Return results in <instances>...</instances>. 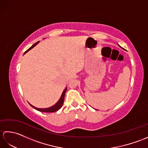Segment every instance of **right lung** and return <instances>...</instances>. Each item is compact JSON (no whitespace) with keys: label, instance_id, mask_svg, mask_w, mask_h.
Wrapping results in <instances>:
<instances>
[{"label":"right lung","instance_id":"right-lung-1","mask_svg":"<svg viewBox=\"0 0 148 148\" xmlns=\"http://www.w3.org/2000/svg\"><path fill=\"white\" fill-rule=\"evenodd\" d=\"M39 42V41L37 42L36 44H34V45L33 46H32L30 47V48L28 49L27 50V51H26L25 52V53H27V51H29L30 49L33 48L34 47L36 46V45H37V44H38ZM25 53H24V54H25ZM66 91H67V87L65 88V90H64V92H63V93H62V95H61L60 99H59L58 101L57 102H56L54 106L50 107V108H45V109L37 108H36V107H34V106H32L31 104H30V105L31 106H32V108H34V109H36L37 110V111H40V112H56V111H57L58 110H59L60 109V108H62V105H63V103H64V97H65V94Z\"/></svg>","mask_w":148,"mask_h":148}]
</instances>
